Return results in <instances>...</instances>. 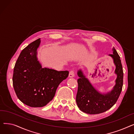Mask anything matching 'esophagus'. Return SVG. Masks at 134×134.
I'll return each instance as SVG.
<instances>
[{
    "label": "esophagus",
    "instance_id": "obj_1",
    "mask_svg": "<svg viewBox=\"0 0 134 134\" xmlns=\"http://www.w3.org/2000/svg\"><path fill=\"white\" fill-rule=\"evenodd\" d=\"M75 76V72L74 71H71L69 73V76L70 78H73Z\"/></svg>",
    "mask_w": 134,
    "mask_h": 134
}]
</instances>
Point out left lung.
<instances>
[{
	"instance_id": "obj_1",
	"label": "left lung",
	"mask_w": 134,
	"mask_h": 134,
	"mask_svg": "<svg viewBox=\"0 0 134 134\" xmlns=\"http://www.w3.org/2000/svg\"><path fill=\"white\" fill-rule=\"evenodd\" d=\"M113 58L116 65L115 73L117 75L116 85L111 92L102 94L92 86L81 72L79 71L78 75V88L76 97L77 105L80 110L88 114H98L111 108L117 101L120 96L123 83V71L120 56L115 48L113 54H110Z\"/></svg>"
}]
</instances>
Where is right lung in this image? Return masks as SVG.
Segmentation results:
<instances>
[{"label": "right lung", "mask_w": 134, "mask_h": 134, "mask_svg": "<svg viewBox=\"0 0 134 134\" xmlns=\"http://www.w3.org/2000/svg\"><path fill=\"white\" fill-rule=\"evenodd\" d=\"M40 43L38 38L21 52L12 76L13 88L18 99L34 108L43 107L50 102L59 84L69 74L67 71L42 68L36 57Z\"/></svg>", "instance_id": "add662e5"}]
</instances>
